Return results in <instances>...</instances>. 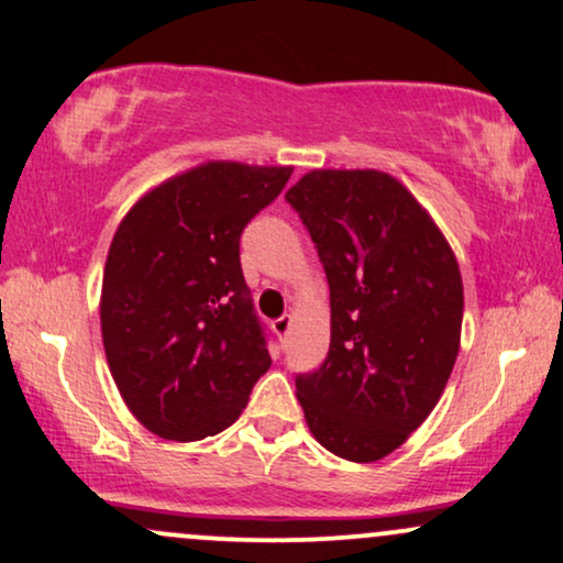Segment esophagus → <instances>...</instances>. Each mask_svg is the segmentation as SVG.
Here are the masks:
<instances>
[{
	"label": "esophagus",
	"instance_id": "34e87169",
	"mask_svg": "<svg viewBox=\"0 0 563 563\" xmlns=\"http://www.w3.org/2000/svg\"><path fill=\"white\" fill-rule=\"evenodd\" d=\"M290 324H294V317L283 314V317H277L275 322H273V330H275L277 334H280V338H286L288 330H290Z\"/></svg>",
	"mask_w": 563,
	"mask_h": 563
}]
</instances>
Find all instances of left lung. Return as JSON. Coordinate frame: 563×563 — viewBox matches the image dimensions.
<instances>
[{"label": "left lung", "mask_w": 563, "mask_h": 563, "mask_svg": "<svg viewBox=\"0 0 563 563\" xmlns=\"http://www.w3.org/2000/svg\"><path fill=\"white\" fill-rule=\"evenodd\" d=\"M330 283V353L296 376L306 423L351 462L395 452L444 393L462 277L416 197L382 170H311L288 189Z\"/></svg>", "instance_id": "1"}]
</instances>
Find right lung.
<instances>
[{
  "label": "right lung",
  "instance_id": "obj_1",
  "mask_svg": "<svg viewBox=\"0 0 563 563\" xmlns=\"http://www.w3.org/2000/svg\"><path fill=\"white\" fill-rule=\"evenodd\" d=\"M290 174L205 163L142 197L113 233L103 347L126 408L147 431L197 441L229 429L273 364L239 241Z\"/></svg>",
  "mask_w": 563,
  "mask_h": 563
}]
</instances>
